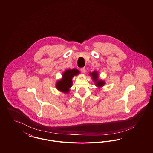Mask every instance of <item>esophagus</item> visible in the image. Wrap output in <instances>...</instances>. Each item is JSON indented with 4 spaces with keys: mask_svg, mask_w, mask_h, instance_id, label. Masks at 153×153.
<instances>
[{
    "mask_svg": "<svg viewBox=\"0 0 153 153\" xmlns=\"http://www.w3.org/2000/svg\"><path fill=\"white\" fill-rule=\"evenodd\" d=\"M81 71L82 72V73H85L86 72V69H85V68H81Z\"/></svg>",
    "mask_w": 153,
    "mask_h": 153,
    "instance_id": "esophagus-1",
    "label": "esophagus"
}]
</instances>
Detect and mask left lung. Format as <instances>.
Returning <instances> with one entry per match:
<instances>
[{"mask_svg": "<svg viewBox=\"0 0 153 153\" xmlns=\"http://www.w3.org/2000/svg\"><path fill=\"white\" fill-rule=\"evenodd\" d=\"M90 75L92 76V80L94 81L96 84V86L98 87H102V86L104 85L105 84V81H102V80H99V75L97 71H94L92 73H89Z\"/></svg>", "mask_w": 153, "mask_h": 153, "instance_id": "left-lung-1", "label": "left lung"}]
</instances>
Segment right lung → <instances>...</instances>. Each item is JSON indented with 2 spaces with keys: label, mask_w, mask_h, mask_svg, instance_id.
<instances>
[{
  "label": "right lung",
  "mask_w": 153,
  "mask_h": 153,
  "mask_svg": "<svg viewBox=\"0 0 153 153\" xmlns=\"http://www.w3.org/2000/svg\"><path fill=\"white\" fill-rule=\"evenodd\" d=\"M79 73V71L76 69L66 70L62 74V78L56 82V87L60 92L68 94L69 92L70 88L72 87V85L73 77Z\"/></svg>",
  "instance_id": "add662e5"
}]
</instances>
